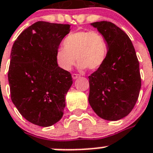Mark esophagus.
<instances>
[{
    "label": "esophagus",
    "mask_w": 153,
    "mask_h": 153,
    "mask_svg": "<svg viewBox=\"0 0 153 153\" xmlns=\"http://www.w3.org/2000/svg\"><path fill=\"white\" fill-rule=\"evenodd\" d=\"M79 77H80V75H79V74H72V79H78V78H79Z\"/></svg>",
    "instance_id": "34e87169"
}]
</instances>
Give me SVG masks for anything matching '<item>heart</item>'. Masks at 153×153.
<instances>
[{
	"mask_svg": "<svg viewBox=\"0 0 153 153\" xmlns=\"http://www.w3.org/2000/svg\"><path fill=\"white\" fill-rule=\"evenodd\" d=\"M64 46L56 53V61L64 71H70L75 61L82 70H97L105 63L108 44L105 37L97 31L80 30L70 33L64 41Z\"/></svg>",
	"mask_w": 153,
	"mask_h": 153,
	"instance_id": "obj_1",
	"label": "heart"
}]
</instances>
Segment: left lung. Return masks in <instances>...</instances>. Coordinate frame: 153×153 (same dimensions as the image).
Masks as SVG:
<instances>
[{"label":"left lung","mask_w":153,"mask_h":153,"mask_svg":"<svg viewBox=\"0 0 153 153\" xmlns=\"http://www.w3.org/2000/svg\"><path fill=\"white\" fill-rule=\"evenodd\" d=\"M108 44L103 65L89 76V103L103 120L116 121L126 117L137 102L141 86L139 62L130 38L111 22L90 24Z\"/></svg>","instance_id":"left-lung-1"}]
</instances>
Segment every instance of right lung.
<instances>
[{
    "label": "right lung",
    "instance_id": "obj_1",
    "mask_svg": "<svg viewBox=\"0 0 153 153\" xmlns=\"http://www.w3.org/2000/svg\"><path fill=\"white\" fill-rule=\"evenodd\" d=\"M71 25L38 21L24 30L11 52L8 78L12 103L33 124L50 126L61 120L71 74L59 68L56 53Z\"/></svg>",
    "mask_w": 153,
    "mask_h": 153
}]
</instances>
